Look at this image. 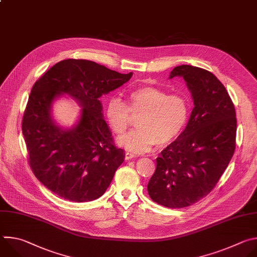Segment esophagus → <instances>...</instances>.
<instances>
[{"label":"esophagus","mask_w":257,"mask_h":257,"mask_svg":"<svg viewBox=\"0 0 257 257\" xmlns=\"http://www.w3.org/2000/svg\"><path fill=\"white\" fill-rule=\"evenodd\" d=\"M134 157H135V155L132 154V153H129V152L125 153V159H126V160H131V159H133Z\"/></svg>","instance_id":"obj_1"}]
</instances>
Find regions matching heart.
<instances>
[{
  "instance_id": "obj_1",
  "label": "heart",
  "mask_w": 257,
  "mask_h": 257,
  "mask_svg": "<svg viewBox=\"0 0 257 257\" xmlns=\"http://www.w3.org/2000/svg\"><path fill=\"white\" fill-rule=\"evenodd\" d=\"M125 103L118 97L105 104V118L116 135L123 134L131 116L139 115L138 129L119 138V144L133 153H148L157 144L164 148L174 142L185 129L189 103L180 94H168L156 86H140L127 92Z\"/></svg>"
}]
</instances>
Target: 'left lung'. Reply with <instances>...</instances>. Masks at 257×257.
I'll return each mask as SVG.
<instances>
[{
  "label": "left lung",
  "mask_w": 257,
  "mask_h": 257,
  "mask_svg": "<svg viewBox=\"0 0 257 257\" xmlns=\"http://www.w3.org/2000/svg\"><path fill=\"white\" fill-rule=\"evenodd\" d=\"M182 76L192 93L194 107L185 130L161 153L148 191L166 207L189 206L208 195L227 169L236 148L234 103L211 72L177 66L170 78Z\"/></svg>",
  "instance_id": "left-lung-1"
}]
</instances>
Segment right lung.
<instances>
[{
	"instance_id": "right-lung-1",
	"label": "right lung",
	"mask_w": 257,
	"mask_h": 257,
	"mask_svg": "<svg viewBox=\"0 0 257 257\" xmlns=\"http://www.w3.org/2000/svg\"><path fill=\"white\" fill-rule=\"evenodd\" d=\"M132 76L83 59L55 64L31 88L22 118L28 163L43 184L62 198L85 202L101 196L124 161L102 118L98 97ZM67 93L82 104L83 115L73 130L54 125L49 108Z\"/></svg>"
}]
</instances>
